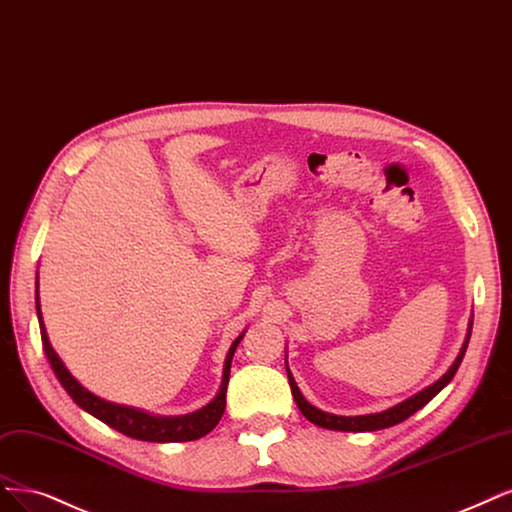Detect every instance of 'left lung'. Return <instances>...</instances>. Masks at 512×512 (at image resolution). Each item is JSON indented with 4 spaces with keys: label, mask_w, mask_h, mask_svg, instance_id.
Instances as JSON below:
<instances>
[{
    "label": "left lung",
    "mask_w": 512,
    "mask_h": 512,
    "mask_svg": "<svg viewBox=\"0 0 512 512\" xmlns=\"http://www.w3.org/2000/svg\"><path fill=\"white\" fill-rule=\"evenodd\" d=\"M470 334H472V317L468 322V332H466V339H464V345L460 349V354H457L455 362L449 366L447 373L436 379L432 385L424 387V390L413 394L411 398L402 400L398 404H394V407L385 409L381 413H370V415H354V417H345V415H332V413H326L322 409L313 407V404L303 396V392L298 390V385L290 373L288 368V351H286V373H288V383H290V390H292V396H294V402L298 411H301L311 424L320 426V428H326V430H339V432H375V430H383V428H392L396 424H400V421H404L407 417H411L413 413H417L419 409H424L426 404L443 390V387L449 385V381L455 377L457 368H460L462 360H464V354H466V347H468V341H470Z\"/></svg>",
    "instance_id": "left-lung-1"
}]
</instances>
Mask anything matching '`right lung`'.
Masks as SVG:
<instances>
[{
    "label": "right lung",
    "mask_w": 512,
    "mask_h": 512,
    "mask_svg": "<svg viewBox=\"0 0 512 512\" xmlns=\"http://www.w3.org/2000/svg\"><path fill=\"white\" fill-rule=\"evenodd\" d=\"M35 311H38L42 345H44V354L50 362V368L55 370L59 383L65 387V392L72 396V400L82 411L91 413L93 417L103 421V424H108L110 428L127 434L131 438L146 440V443H186V440H197L209 434L218 426V421L222 419V413L226 407V387H228V377H231V362L245 330L233 341L231 349H228L224 368H222L220 390L205 404V407L186 415H152L148 411L127 407V404H116L95 396L93 392H88L72 373H69L67 366L55 351V347L50 345L48 332L44 326V317L40 309V277H35Z\"/></svg>",
    "instance_id": "1"
}]
</instances>
